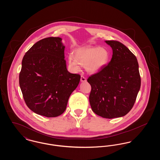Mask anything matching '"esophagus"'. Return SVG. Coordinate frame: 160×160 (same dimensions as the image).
I'll return each instance as SVG.
<instances>
[{
	"instance_id": "obj_1",
	"label": "esophagus",
	"mask_w": 160,
	"mask_h": 160,
	"mask_svg": "<svg viewBox=\"0 0 160 160\" xmlns=\"http://www.w3.org/2000/svg\"><path fill=\"white\" fill-rule=\"evenodd\" d=\"M80 80H81L82 82H86V78H85V77L84 76L82 75Z\"/></svg>"
}]
</instances>
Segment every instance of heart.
Listing matches in <instances>:
<instances>
[{
	"mask_svg": "<svg viewBox=\"0 0 160 160\" xmlns=\"http://www.w3.org/2000/svg\"><path fill=\"white\" fill-rule=\"evenodd\" d=\"M75 57L68 56V62L74 71L80 70L81 65L85 66L86 70L91 73L98 72L104 68L110 59V53L106 48L99 47H88L77 49Z\"/></svg>",
	"mask_w": 160,
	"mask_h": 160,
	"instance_id": "b5f03b06",
	"label": "heart"
}]
</instances>
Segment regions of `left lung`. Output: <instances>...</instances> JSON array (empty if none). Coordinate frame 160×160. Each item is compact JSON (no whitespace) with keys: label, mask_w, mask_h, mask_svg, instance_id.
I'll use <instances>...</instances> for the list:
<instances>
[{"label":"left lung","mask_w":160,"mask_h":160,"mask_svg":"<svg viewBox=\"0 0 160 160\" xmlns=\"http://www.w3.org/2000/svg\"><path fill=\"white\" fill-rule=\"evenodd\" d=\"M112 48L111 61L88 78L91 86L89 102L92 111L104 118L127 114L134 106L141 85L136 56L118 41H106Z\"/></svg>","instance_id":"obj_1"}]
</instances>
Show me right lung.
<instances>
[{
    "label": "right lung",
    "mask_w": 160,
    "mask_h": 160,
    "mask_svg": "<svg viewBox=\"0 0 160 160\" xmlns=\"http://www.w3.org/2000/svg\"><path fill=\"white\" fill-rule=\"evenodd\" d=\"M62 39L44 38L26 53L19 74L23 98L32 112L47 118L66 110L71 93L81 77L67 69Z\"/></svg>",
    "instance_id": "1"
}]
</instances>
